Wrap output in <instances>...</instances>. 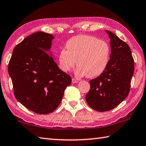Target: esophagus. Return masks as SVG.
I'll list each match as a JSON object with an SVG mask.
<instances>
[{
  "label": "esophagus",
  "mask_w": 146,
  "mask_h": 146,
  "mask_svg": "<svg viewBox=\"0 0 146 146\" xmlns=\"http://www.w3.org/2000/svg\"><path fill=\"white\" fill-rule=\"evenodd\" d=\"M78 82V80H76L75 78H72V83L75 84V83H77Z\"/></svg>",
  "instance_id": "obj_1"
}]
</instances>
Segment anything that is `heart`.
I'll list each match as a JSON object with an SVG mask.
<instances>
[{
	"instance_id": "1",
	"label": "heart",
	"mask_w": 146,
	"mask_h": 146,
	"mask_svg": "<svg viewBox=\"0 0 146 146\" xmlns=\"http://www.w3.org/2000/svg\"><path fill=\"white\" fill-rule=\"evenodd\" d=\"M66 47V49H61L58 55L59 66L64 72L75 67L76 62V75L95 78L104 73L110 62L109 44L94 36H75L69 39Z\"/></svg>"
}]
</instances>
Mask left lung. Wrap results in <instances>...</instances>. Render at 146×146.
<instances>
[{
	"label": "left lung",
	"instance_id": "left-lung-1",
	"mask_svg": "<svg viewBox=\"0 0 146 146\" xmlns=\"http://www.w3.org/2000/svg\"><path fill=\"white\" fill-rule=\"evenodd\" d=\"M106 32L111 39L110 62L104 73L90 81L86 96L88 105L100 112L113 110L127 97L135 70L129 46L112 32Z\"/></svg>",
	"mask_w": 146,
	"mask_h": 146
}]
</instances>
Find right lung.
<instances>
[{
	"label": "right lung",
	"mask_w": 146,
	"mask_h": 146,
	"mask_svg": "<svg viewBox=\"0 0 146 146\" xmlns=\"http://www.w3.org/2000/svg\"><path fill=\"white\" fill-rule=\"evenodd\" d=\"M52 35L38 31L15 47L8 64V73L16 99L36 113L45 115L60 104L71 76L59 69L52 56Z\"/></svg>",
	"instance_id": "right-lung-1"
}]
</instances>
